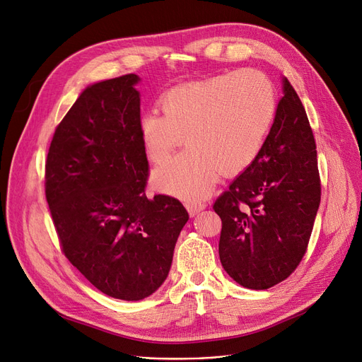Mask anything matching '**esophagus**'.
Masks as SVG:
<instances>
[{"instance_id":"esophagus-1","label":"esophagus","mask_w":362,"mask_h":362,"mask_svg":"<svg viewBox=\"0 0 362 362\" xmlns=\"http://www.w3.org/2000/svg\"><path fill=\"white\" fill-rule=\"evenodd\" d=\"M185 207L188 210L189 216H196L197 214H200L202 210L206 209V203H203V202H187Z\"/></svg>"}]
</instances>
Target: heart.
<instances>
[{"label":"heart","mask_w":362,"mask_h":362,"mask_svg":"<svg viewBox=\"0 0 362 362\" xmlns=\"http://www.w3.org/2000/svg\"><path fill=\"white\" fill-rule=\"evenodd\" d=\"M158 112L140 119L147 158L165 162L156 168L153 185L163 193L204 197L218 171L233 175L260 152L276 112V92L267 76L256 70L226 73L177 86L159 99Z\"/></svg>","instance_id":"b5f03b06"}]
</instances>
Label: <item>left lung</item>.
<instances>
[{"label":"left lung","instance_id":"1","mask_svg":"<svg viewBox=\"0 0 362 362\" xmlns=\"http://www.w3.org/2000/svg\"><path fill=\"white\" fill-rule=\"evenodd\" d=\"M269 136L251 165L214 204L222 221L219 257L230 278L269 289L298 267L320 206L315 140L286 77Z\"/></svg>","mask_w":362,"mask_h":362}]
</instances>
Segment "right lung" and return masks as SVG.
<instances>
[{
	"mask_svg": "<svg viewBox=\"0 0 362 362\" xmlns=\"http://www.w3.org/2000/svg\"><path fill=\"white\" fill-rule=\"evenodd\" d=\"M139 81L125 74L84 89L57 125L45 165L62 252L95 288L124 301L163 284L188 221L180 200L144 193Z\"/></svg>",
	"mask_w": 362,
	"mask_h": 362,
	"instance_id": "add662e5",
	"label": "right lung"
}]
</instances>
